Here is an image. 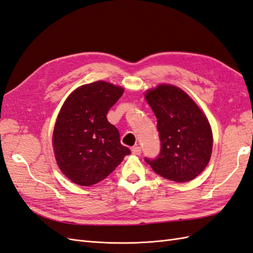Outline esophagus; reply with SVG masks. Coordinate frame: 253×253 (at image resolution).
Returning a JSON list of instances; mask_svg holds the SVG:
<instances>
[{
    "label": "esophagus",
    "instance_id": "obj_1",
    "mask_svg": "<svg viewBox=\"0 0 253 253\" xmlns=\"http://www.w3.org/2000/svg\"><path fill=\"white\" fill-rule=\"evenodd\" d=\"M131 152H132L133 155H140L141 154V147L138 146V145H135L131 148Z\"/></svg>",
    "mask_w": 253,
    "mask_h": 253
}]
</instances>
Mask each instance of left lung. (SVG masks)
<instances>
[{"mask_svg":"<svg viewBox=\"0 0 253 253\" xmlns=\"http://www.w3.org/2000/svg\"><path fill=\"white\" fill-rule=\"evenodd\" d=\"M145 99L157 118L160 152L144 158L155 173L173 182L197 177L209 164L212 133L203 112L182 89L161 84L148 90Z\"/></svg>","mask_w":253,"mask_h":253,"instance_id":"8db88e82","label":"left lung"}]
</instances>
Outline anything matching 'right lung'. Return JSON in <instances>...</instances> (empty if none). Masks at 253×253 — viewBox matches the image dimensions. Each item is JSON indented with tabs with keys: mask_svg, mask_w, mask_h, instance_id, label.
Returning <instances> with one entry per match:
<instances>
[{
	"mask_svg": "<svg viewBox=\"0 0 253 253\" xmlns=\"http://www.w3.org/2000/svg\"><path fill=\"white\" fill-rule=\"evenodd\" d=\"M124 89L105 81L82 85L64 102L53 131V150L61 171L71 182L92 186L112 173L130 154L107 114Z\"/></svg>",
	"mask_w": 253,
	"mask_h": 253,
	"instance_id": "1",
	"label": "right lung"
}]
</instances>
